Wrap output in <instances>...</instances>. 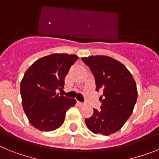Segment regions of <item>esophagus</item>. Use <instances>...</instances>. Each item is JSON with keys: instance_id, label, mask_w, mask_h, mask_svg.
<instances>
[{"instance_id": "esophagus-1", "label": "esophagus", "mask_w": 159, "mask_h": 159, "mask_svg": "<svg viewBox=\"0 0 159 159\" xmlns=\"http://www.w3.org/2000/svg\"><path fill=\"white\" fill-rule=\"evenodd\" d=\"M77 104L79 105V106H83L85 103H84V102H77Z\"/></svg>"}]
</instances>
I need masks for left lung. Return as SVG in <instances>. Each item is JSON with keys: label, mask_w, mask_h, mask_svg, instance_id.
<instances>
[{"label": "left lung", "mask_w": 159, "mask_h": 159, "mask_svg": "<svg viewBox=\"0 0 159 159\" xmlns=\"http://www.w3.org/2000/svg\"><path fill=\"white\" fill-rule=\"evenodd\" d=\"M82 60L94 74L96 90L102 91L101 110L94 109L85 123L94 133L110 135L120 130L133 113L137 98L136 82L127 68L111 57L91 56Z\"/></svg>", "instance_id": "1"}]
</instances>
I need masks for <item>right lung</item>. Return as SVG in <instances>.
Instances as JSON below:
<instances>
[{
  "instance_id": "obj_1",
  "label": "right lung",
  "mask_w": 159,
  "mask_h": 159,
  "mask_svg": "<svg viewBox=\"0 0 159 159\" xmlns=\"http://www.w3.org/2000/svg\"><path fill=\"white\" fill-rule=\"evenodd\" d=\"M78 59L76 55L52 54L32 64L21 82L23 110L34 128L52 131L65 121V113L76 100L57 94L62 90L69 69Z\"/></svg>"
}]
</instances>
